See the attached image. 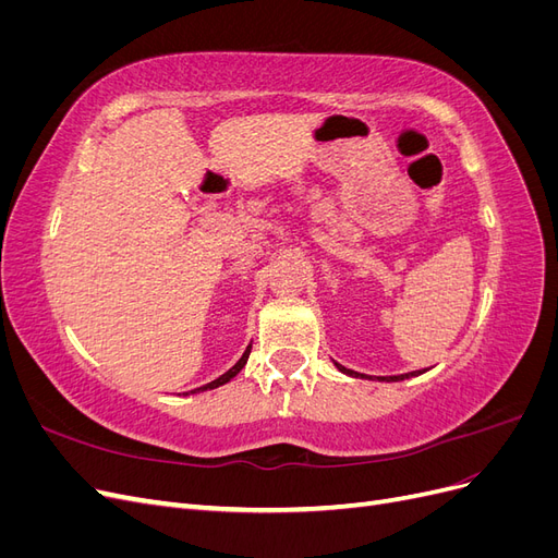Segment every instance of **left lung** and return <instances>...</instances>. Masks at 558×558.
<instances>
[{"instance_id": "obj_1", "label": "left lung", "mask_w": 558, "mask_h": 558, "mask_svg": "<svg viewBox=\"0 0 558 558\" xmlns=\"http://www.w3.org/2000/svg\"><path fill=\"white\" fill-rule=\"evenodd\" d=\"M335 367L340 369V373H344V375H349V377H361V379H377V381H402V379H410V377H418V375H424L426 369H416V373H404V375H391V377H367V375H361V373H353V369H347L344 365H340V363H335Z\"/></svg>"}]
</instances>
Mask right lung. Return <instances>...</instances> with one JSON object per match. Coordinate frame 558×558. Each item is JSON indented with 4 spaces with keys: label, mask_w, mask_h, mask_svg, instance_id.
Listing matches in <instances>:
<instances>
[{
    "label": "right lung",
    "mask_w": 558,
    "mask_h": 558,
    "mask_svg": "<svg viewBox=\"0 0 558 558\" xmlns=\"http://www.w3.org/2000/svg\"><path fill=\"white\" fill-rule=\"evenodd\" d=\"M248 353H251V344L244 349V353H242V359L234 363L226 375H221L218 379H214V381H209V384H205V386H199V388H195V391H191V393H199V391H211V388H218V386H223V384H228L232 377H238V373L240 369L246 365V361H248Z\"/></svg>",
    "instance_id": "add662e5"
}]
</instances>
